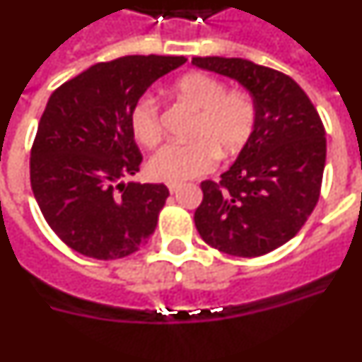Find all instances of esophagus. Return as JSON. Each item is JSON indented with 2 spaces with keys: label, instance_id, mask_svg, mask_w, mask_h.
Wrapping results in <instances>:
<instances>
[{
  "label": "esophagus",
  "instance_id": "1",
  "mask_svg": "<svg viewBox=\"0 0 362 362\" xmlns=\"http://www.w3.org/2000/svg\"><path fill=\"white\" fill-rule=\"evenodd\" d=\"M181 187H183L181 183H170V185H168V190H170L172 194H175V192L181 190Z\"/></svg>",
  "mask_w": 362,
  "mask_h": 362
}]
</instances>
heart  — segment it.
<instances>
[{
  "label": "heart",
  "instance_id": "heart-1",
  "mask_svg": "<svg viewBox=\"0 0 362 362\" xmlns=\"http://www.w3.org/2000/svg\"><path fill=\"white\" fill-rule=\"evenodd\" d=\"M172 94L197 112L187 145L170 143L153 153L148 172L153 179L179 183L212 170L217 156H233L248 143L255 124V105L245 92H226L225 85L209 74L192 72L172 85ZM130 130L139 145L161 141L158 103L143 98L130 112Z\"/></svg>",
  "mask_w": 362,
  "mask_h": 362
}]
</instances>
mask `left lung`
Masks as SVG:
<instances>
[{"label": "left lung", "instance_id": "1", "mask_svg": "<svg viewBox=\"0 0 362 362\" xmlns=\"http://www.w3.org/2000/svg\"><path fill=\"white\" fill-rule=\"evenodd\" d=\"M192 65L238 81L255 105L250 139L219 183L203 181L196 228L238 257L276 250L300 230L321 192L326 137L317 110L290 76L243 57H192Z\"/></svg>", "mask_w": 362, "mask_h": 362}]
</instances>
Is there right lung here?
I'll return each mask as SVG.
<instances>
[{
  "label": "right lung",
  "mask_w": 362,
  "mask_h": 362,
  "mask_svg": "<svg viewBox=\"0 0 362 362\" xmlns=\"http://www.w3.org/2000/svg\"><path fill=\"white\" fill-rule=\"evenodd\" d=\"M183 56L98 63L50 95L30 153V183L57 238L79 254L119 259L146 245L170 196L163 183H127L143 158L130 112Z\"/></svg>",
  "instance_id": "right-lung-1"
}]
</instances>
